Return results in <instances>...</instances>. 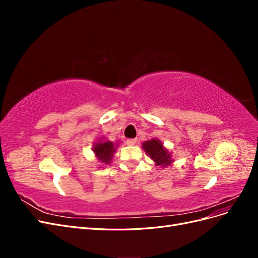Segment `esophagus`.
<instances>
[{"mask_svg": "<svg viewBox=\"0 0 258 258\" xmlns=\"http://www.w3.org/2000/svg\"><path fill=\"white\" fill-rule=\"evenodd\" d=\"M137 141H138L137 139H128L126 142H127L128 145H135L137 143Z\"/></svg>", "mask_w": 258, "mask_h": 258, "instance_id": "1", "label": "esophagus"}]
</instances>
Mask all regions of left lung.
Segmentation results:
<instances>
[{
    "label": "left lung",
    "mask_w": 258,
    "mask_h": 258,
    "mask_svg": "<svg viewBox=\"0 0 258 258\" xmlns=\"http://www.w3.org/2000/svg\"><path fill=\"white\" fill-rule=\"evenodd\" d=\"M143 150L147 153V155L156 162L157 166L166 167L170 165L172 160H171V155L166 150L165 147L162 146V143L159 140H150V141H146L142 145Z\"/></svg>",
    "instance_id": "obj_1"
}]
</instances>
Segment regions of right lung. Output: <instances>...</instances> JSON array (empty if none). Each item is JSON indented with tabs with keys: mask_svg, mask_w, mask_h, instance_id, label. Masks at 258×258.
Listing matches in <instances>:
<instances>
[{
	"mask_svg": "<svg viewBox=\"0 0 258 258\" xmlns=\"http://www.w3.org/2000/svg\"><path fill=\"white\" fill-rule=\"evenodd\" d=\"M116 145L111 141H100L93 146V152H95L97 158L105 165L111 162L113 154L115 153Z\"/></svg>",
	"mask_w": 258,
	"mask_h": 258,
	"instance_id": "1",
	"label": "right lung"
}]
</instances>
